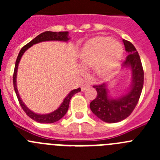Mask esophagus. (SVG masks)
<instances>
[{
	"label": "esophagus",
	"instance_id": "esophagus-1",
	"mask_svg": "<svg viewBox=\"0 0 160 160\" xmlns=\"http://www.w3.org/2000/svg\"><path fill=\"white\" fill-rule=\"evenodd\" d=\"M89 87H90V83H85L84 85H82V86L81 89H82V91H84V90H86L87 88H89Z\"/></svg>",
	"mask_w": 160,
	"mask_h": 160
}]
</instances>
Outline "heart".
<instances>
[{"mask_svg": "<svg viewBox=\"0 0 160 160\" xmlns=\"http://www.w3.org/2000/svg\"><path fill=\"white\" fill-rule=\"evenodd\" d=\"M123 49L117 41L109 37H96L85 44L79 55L84 67H95L100 75L107 76L117 67Z\"/></svg>", "mask_w": 160, "mask_h": 160, "instance_id": "b5f03b06", "label": "heart"}]
</instances>
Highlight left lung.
I'll use <instances>...</instances> for the list:
<instances>
[{"label": "left lung", "instance_id": "8db88e82", "mask_svg": "<svg viewBox=\"0 0 160 160\" xmlns=\"http://www.w3.org/2000/svg\"><path fill=\"white\" fill-rule=\"evenodd\" d=\"M128 57L122 66L129 67L132 73V81L128 93L117 98L108 94L107 84L95 85L97 96L90 104V110L103 122L112 123L118 122L128 118L136 107L143 87L144 73L140 57L132 44L122 40Z\"/></svg>", "mask_w": 160, "mask_h": 160}]
</instances>
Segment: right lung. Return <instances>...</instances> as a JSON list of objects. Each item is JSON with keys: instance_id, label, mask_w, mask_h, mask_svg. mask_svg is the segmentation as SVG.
Returning a JSON list of instances; mask_svg holds the SVG:
<instances>
[{"instance_id": "1", "label": "right lung", "mask_w": 160, "mask_h": 160, "mask_svg": "<svg viewBox=\"0 0 160 160\" xmlns=\"http://www.w3.org/2000/svg\"><path fill=\"white\" fill-rule=\"evenodd\" d=\"M69 40L68 38V32L65 31V32H51V31H46V32H42L41 34L37 36L34 39H32L30 42L26 44L22 49H21L19 54L18 56V58L16 60V63H15V68H14V72H13V77H12V80H13V87L14 90L16 92L17 97L19 101L20 105L23 109V111L26 113L28 116L32 120H34L36 122H40V123H53V122H57L58 120L64 116L65 114H66L69 108V104H70V101L71 99V98L73 97L76 93H78L81 91V88H78L75 90H73L69 93L67 96L66 97L64 100H63L62 103L61 104L60 107L54 111L53 112L49 113L47 114H38L36 113L32 112L24 104L22 100L20 98L19 94H18V88H17V72H18V64L20 62V60L22 58V55L25 53L30 46H32L34 44L39 43L42 42H46V41H62V42H67Z\"/></svg>"}]
</instances>
